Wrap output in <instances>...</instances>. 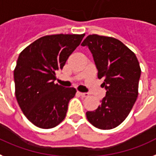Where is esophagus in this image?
<instances>
[{
  "label": "esophagus",
  "instance_id": "obj_1",
  "mask_svg": "<svg viewBox=\"0 0 156 156\" xmlns=\"http://www.w3.org/2000/svg\"><path fill=\"white\" fill-rule=\"evenodd\" d=\"M80 96L83 98H85V97H87L88 96V93H85V92H78Z\"/></svg>",
  "mask_w": 156,
  "mask_h": 156
}]
</instances>
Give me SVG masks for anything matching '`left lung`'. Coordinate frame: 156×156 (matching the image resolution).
<instances>
[{"instance_id":"1","label":"left lung","mask_w":156,"mask_h":156,"mask_svg":"<svg viewBox=\"0 0 156 156\" xmlns=\"http://www.w3.org/2000/svg\"><path fill=\"white\" fill-rule=\"evenodd\" d=\"M93 56L99 79L107 90L98 108L87 112V120L99 129L119 126L127 118L138 96L141 69L132 50L114 37L89 35L81 44Z\"/></svg>"}]
</instances>
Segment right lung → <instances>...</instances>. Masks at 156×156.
Segmentation results:
<instances>
[{
    "instance_id": "add662e5",
    "label": "right lung",
    "mask_w": 156,
    "mask_h": 156,
    "mask_svg": "<svg viewBox=\"0 0 156 156\" xmlns=\"http://www.w3.org/2000/svg\"><path fill=\"white\" fill-rule=\"evenodd\" d=\"M85 34L42 37L20 52L14 69L15 95L20 109L31 123L44 129L57 126L66 116L74 87L54 83Z\"/></svg>"
}]
</instances>
